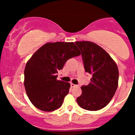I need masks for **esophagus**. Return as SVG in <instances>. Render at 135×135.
Wrapping results in <instances>:
<instances>
[{"instance_id": "1", "label": "esophagus", "mask_w": 135, "mask_h": 135, "mask_svg": "<svg viewBox=\"0 0 135 135\" xmlns=\"http://www.w3.org/2000/svg\"><path fill=\"white\" fill-rule=\"evenodd\" d=\"M70 85H71V88H74V87H77V86H78V85H76V84H73V83H71V84H70Z\"/></svg>"}]
</instances>
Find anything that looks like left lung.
Here are the masks:
<instances>
[{
	"instance_id": "1",
	"label": "left lung",
	"mask_w": 135,
	"mask_h": 135,
	"mask_svg": "<svg viewBox=\"0 0 135 135\" xmlns=\"http://www.w3.org/2000/svg\"><path fill=\"white\" fill-rule=\"evenodd\" d=\"M75 44L82 53L85 71L92 75L90 83L81 87L82 93L77 103L86 110H99L109 103L116 91L118 69L110 55L99 45L89 41Z\"/></svg>"
}]
</instances>
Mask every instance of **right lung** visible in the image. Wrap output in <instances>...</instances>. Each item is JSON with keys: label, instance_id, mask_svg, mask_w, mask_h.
<instances>
[{"label": "right lung", "instance_id": "obj_1", "mask_svg": "<svg viewBox=\"0 0 135 135\" xmlns=\"http://www.w3.org/2000/svg\"><path fill=\"white\" fill-rule=\"evenodd\" d=\"M81 54L74 42H49L41 46L26 64L24 86L31 103L44 112L62 105L69 93V82L57 80V74L65 62Z\"/></svg>", "mask_w": 135, "mask_h": 135}]
</instances>
